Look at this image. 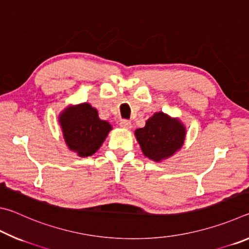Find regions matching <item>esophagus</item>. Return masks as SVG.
I'll return each instance as SVG.
<instances>
[{
  "instance_id": "esophagus-1",
  "label": "esophagus",
  "mask_w": 249,
  "mask_h": 249,
  "mask_svg": "<svg viewBox=\"0 0 249 249\" xmlns=\"http://www.w3.org/2000/svg\"><path fill=\"white\" fill-rule=\"evenodd\" d=\"M120 126H121V127H123V128L128 129V128L132 127V124H130V122L128 120H121Z\"/></svg>"
}]
</instances>
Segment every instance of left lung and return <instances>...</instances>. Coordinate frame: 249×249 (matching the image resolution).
<instances>
[{
  "instance_id": "1",
  "label": "left lung",
  "mask_w": 249,
  "mask_h": 249,
  "mask_svg": "<svg viewBox=\"0 0 249 249\" xmlns=\"http://www.w3.org/2000/svg\"><path fill=\"white\" fill-rule=\"evenodd\" d=\"M135 135L146 157L159 161L181 148L185 129L178 120L159 112L146 122L145 127L136 129Z\"/></svg>"
}]
</instances>
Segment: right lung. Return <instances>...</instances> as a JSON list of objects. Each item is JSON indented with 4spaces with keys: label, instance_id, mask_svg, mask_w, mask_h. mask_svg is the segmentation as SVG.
<instances>
[{
    "label": "right lung",
    "instance_id": "obj_1",
    "mask_svg": "<svg viewBox=\"0 0 249 249\" xmlns=\"http://www.w3.org/2000/svg\"><path fill=\"white\" fill-rule=\"evenodd\" d=\"M60 124L67 145L80 157L93 155L112 128L107 122L99 119L98 111L88 103L65 109Z\"/></svg>",
    "mask_w": 249,
    "mask_h": 249
}]
</instances>
